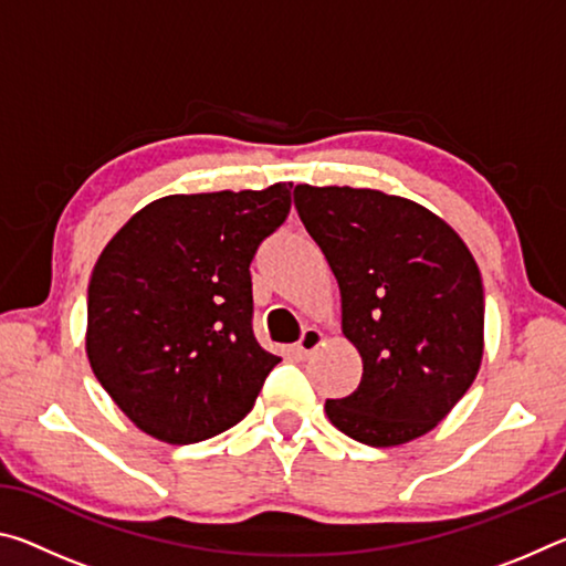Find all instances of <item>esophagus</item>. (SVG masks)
Masks as SVG:
<instances>
[{
	"label": "esophagus",
	"instance_id": "34e87169",
	"mask_svg": "<svg viewBox=\"0 0 566 566\" xmlns=\"http://www.w3.org/2000/svg\"><path fill=\"white\" fill-rule=\"evenodd\" d=\"M322 342H324L322 329H317V327H306V329L302 332L300 342H296V352H300V357H310L312 352H317V349L322 347Z\"/></svg>",
	"mask_w": 566,
	"mask_h": 566
}]
</instances>
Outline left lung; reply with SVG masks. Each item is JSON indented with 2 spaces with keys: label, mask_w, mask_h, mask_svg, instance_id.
Listing matches in <instances>:
<instances>
[{
  "label": "left lung",
  "mask_w": 566,
  "mask_h": 566,
  "mask_svg": "<svg viewBox=\"0 0 566 566\" xmlns=\"http://www.w3.org/2000/svg\"><path fill=\"white\" fill-rule=\"evenodd\" d=\"M294 207L342 292V332L361 381L327 399L334 427L369 447L411 442L442 421L484 352V290L452 227L377 189L296 185Z\"/></svg>",
  "instance_id": "8db88e82"
}]
</instances>
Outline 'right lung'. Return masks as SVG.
<instances>
[{
  "label": "right lung",
  "instance_id": "right-lung-1",
  "mask_svg": "<svg viewBox=\"0 0 566 566\" xmlns=\"http://www.w3.org/2000/svg\"><path fill=\"white\" fill-rule=\"evenodd\" d=\"M290 189L161 197L94 264L92 371L159 442L195 444L234 427L280 364L252 332L249 264L290 214Z\"/></svg>",
  "mask_w": 566,
  "mask_h": 566
}]
</instances>
